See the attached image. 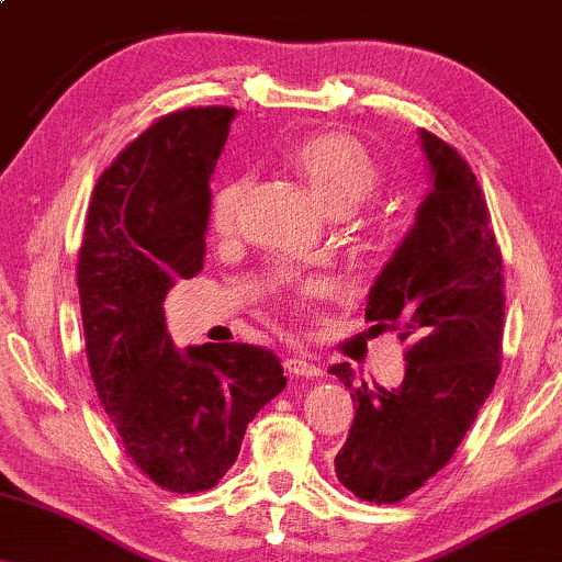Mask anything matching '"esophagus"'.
Returning a JSON list of instances; mask_svg holds the SVG:
<instances>
[{"label":"esophagus","mask_w":562,"mask_h":562,"mask_svg":"<svg viewBox=\"0 0 562 562\" xmlns=\"http://www.w3.org/2000/svg\"><path fill=\"white\" fill-rule=\"evenodd\" d=\"M283 369L293 376H322V367L306 351H289V357L283 359Z\"/></svg>","instance_id":"esophagus-1"}]
</instances>
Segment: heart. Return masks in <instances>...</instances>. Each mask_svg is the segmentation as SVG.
<instances>
[{"instance_id": "obj_1", "label": "heart", "mask_w": 562, "mask_h": 562, "mask_svg": "<svg viewBox=\"0 0 562 562\" xmlns=\"http://www.w3.org/2000/svg\"><path fill=\"white\" fill-rule=\"evenodd\" d=\"M286 166L304 180L311 195L326 213L344 215L376 191L382 172L371 153L347 133H316L291 143L283 150ZM240 180L215 188L209 203V226L226 238L236 228Z\"/></svg>"}]
</instances>
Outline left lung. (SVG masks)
Here are the masks:
<instances>
[{"label": "left lung", "mask_w": 562, "mask_h": 562, "mask_svg": "<svg viewBox=\"0 0 562 562\" xmlns=\"http://www.w3.org/2000/svg\"><path fill=\"white\" fill-rule=\"evenodd\" d=\"M429 170L414 226L386 261L367 299L374 331H400L407 371L400 390L353 384L349 437L336 477L376 505L400 503L445 468L495 386L503 357L505 281L490 213L468 160L419 131Z\"/></svg>", "instance_id": "obj_1"}]
</instances>
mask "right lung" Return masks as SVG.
<instances>
[{"mask_svg": "<svg viewBox=\"0 0 562 562\" xmlns=\"http://www.w3.org/2000/svg\"><path fill=\"white\" fill-rule=\"evenodd\" d=\"M236 110L170 112L127 145L92 191L77 289L94 390L125 452L170 492L218 485L261 407L283 392L273 351H178L168 291L203 269L211 176Z\"/></svg>", "mask_w": 562, "mask_h": 562, "instance_id": "1", "label": "right lung"}]
</instances>
